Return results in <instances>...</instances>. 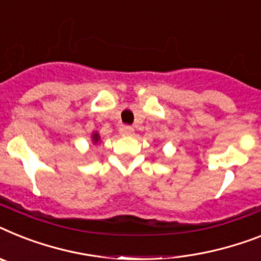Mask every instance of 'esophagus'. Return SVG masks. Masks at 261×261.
Returning <instances> with one entry per match:
<instances>
[{"label":"esophagus","mask_w":261,"mask_h":261,"mask_svg":"<svg viewBox=\"0 0 261 261\" xmlns=\"http://www.w3.org/2000/svg\"><path fill=\"white\" fill-rule=\"evenodd\" d=\"M120 133L123 135H127V137H131V135H134V127L131 126H123L120 128Z\"/></svg>","instance_id":"esophagus-1"}]
</instances>
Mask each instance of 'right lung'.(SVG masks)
<instances>
[{"label":"right lung","mask_w":261,"mask_h":261,"mask_svg":"<svg viewBox=\"0 0 261 261\" xmlns=\"http://www.w3.org/2000/svg\"><path fill=\"white\" fill-rule=\"evenodd\" d=\"M99 141H100L99 134H98V133H94V134H93V142H94V143H98Z\"/></svg>","instance_id":"1"}]
</instances>
